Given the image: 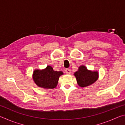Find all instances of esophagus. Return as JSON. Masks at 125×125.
Instances as JSON below:
<instances>
[{
	"instance_id": "obj_1",
	"label": "esophagus",
	"mask_w": 125,
	"mask_h": 125,
	"mask_svg": "<svg viewBox=\"0 0 125 125\" xmlns=\"http://www.w3.org/2000/svg\"><path fill=\"white\" fill-rule=\"evenodd\" d=\"M65 73L67 74H70L71 73V71L70 69L67 68L65 70Z\"/></svg>"
}]
</instances>
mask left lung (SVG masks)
Returning a JSON list of instances; mask_svg holds the SVG:
<instances>
[{"label": "left lung", "instance_id": "8db88e82", "mask_svg": "<svg viewBox=\"0 0 125 125\" xmlns=\"http://www.w3.org/2000/svg\"><path fill=\"white\" fill-rule=\"evenodd\" d=\"M74 75L77 83L80 87H86L92 85L98 79L99 74L97 71H89L84 65H81Z\"/></svg>", "mask_w": 125, "mask_h": 125}]
</instances>
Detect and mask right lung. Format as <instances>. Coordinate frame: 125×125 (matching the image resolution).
Listing matches in <instances>:
<instances>
[{
    "label": "right lung",
    "instance_id": "1",
    "mask_svg": "<svg viewBox=\"0 0 125 125\" xmlns=\"http://www.w3.org/2000/svg\"><path fill=\"white\" fill-rule=\"evenodd\" d=\"M63 74L61 71H54L52 67L48 65L45 69L33 71L32 78L36 85L42 88L53 89L57 85L59 78Z\"/></svg>",
    "mask_w": 125,
    "mask_h": 125
}]
</instances>
